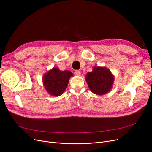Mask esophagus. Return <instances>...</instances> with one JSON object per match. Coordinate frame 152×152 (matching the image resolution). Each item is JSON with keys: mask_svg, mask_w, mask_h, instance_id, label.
Listing matches in <instances>:
<instances>
[{"mask_svg": "<svg viewBox=\"0 0 152 152\" xmlns=\"http://www.w3.org/2000/svg\"><path fill=\"white\" fill-rule=\"evenodd\" d=\"M75 74H76L77 75H78V76L80 75V74H81L80 71H79V70H75Z\"/></svg>", "mask_w": 152, "mask_h": 152, "instance_id": "esophagus-1", "label": "esophagus"}]
</instances>
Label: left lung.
<instances>
[{
	"instance_id": "obj_1",
	"label": "left lung",
	"mask_w": 152,
	"mask_h": 152,
	"mask_svg": "<svg viewBox=\"0 0 152 152\" xmlns=\"http://www.w3.org/2000/svg\"><path fill=\"white\" fill-rule=\"evenodd\" d=\"M85 78L92 93L100 96L111 91L115 79L108 68L102 66H94L93 71L87 73Z\"/></svg>"
}]
</instances>
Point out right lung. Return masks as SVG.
<instances>
[{
    "label": "right lung",
    "instance_id": "right-lung-1",
    "mask_svg": "<svg viewBox=\"0 0 152 152\" xmlns=\"http://www.w3.org/2000/svg\"><path fill=\"white\" fill-rule=\"evenodd\" d=\"M73 75L70 71H61L58 67H54L43 75V86L49 94L59 96L65 91Z\"/></svg>",
    "mask_w": 152,
    "mask_h": 152
}]
</instances>
